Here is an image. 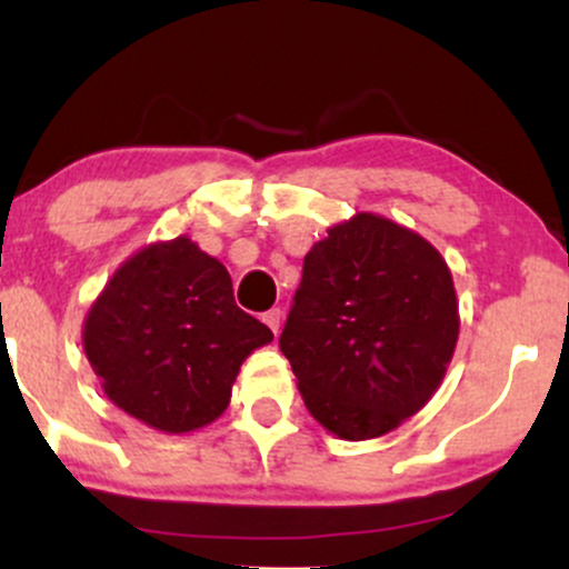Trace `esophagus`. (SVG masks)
<instances>
[{"label": "esophagus", "mask_w": 569, "mask_h": 569, "mask_svg": "<svg viewBox=\"0 0 569 569\" xmlns=\"http://www.w3.org/2000/svg\"><path fill=\"white\" fill-rule=\"evenodd\" d=\"M262 321L270 326L272 335H278L280 331V323H283V312H280V307H272V310H267L262 316Z\"/></svg>", "instance_id": "obj_1"}]
</instances>
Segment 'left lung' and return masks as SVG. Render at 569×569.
I'll use <instances>...</instances> for the list:
<instances>
[{
    "mask_svg": "<svg viewBox=\"0 0 569 569\" xmlns=\"http://www.w3.org/2000/svg\"><path fill=\"white\" fill-rule=\"evenodd\" d=\"M307 251L280 335L307 411L367 441L417 415L441 388L460 312L452 272L409 227L361 211Z\"/></svg>",
    "mask_w": 569,
    "mask_h": 569,
    "instance_id": "8db88e82",
    "label": "left lung"
}]
</instances>
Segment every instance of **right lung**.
<instances>
[{"instance_id": "add662e5", "label": "right lung", "mask_w": 569, "mask_h": 569, "mask_svg": "<svg viewBox=\"0 0 569 569\" xmlns=\"http://www.w3.org/2000/svg\"><path fill=\"white\" fill-rule=\"evenodd\" d=\"M272 331L234 305L227 267L187 234L141 246L82 323V348L114 407L184 436L230 407L232 385Z\"/></svg>"}]
</instances>
